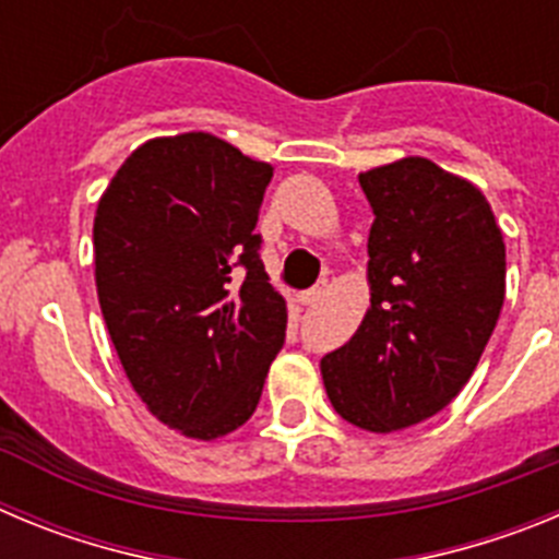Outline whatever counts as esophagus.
Returning a JSON list of instances; mask_svg holds the SVG:
<instances>
[{
    "instance_id": "esophagus-1",
    "label": "esophagus",
    "mask_w": 559,
    "mask_h": 559,
    "mask_svg": "<svg viewBox=\"0 0 559 559\" xmlns=\"http://www.w3.org/2000/svg\"><path fill=\"white\" fill-rule=\"evenodd\" d=\"M324 290H328V283L313 285V288H308V290H302V294H299V302H302V305L319 302V299H322V296H324Z\"/></svg>"
}]
</instances>
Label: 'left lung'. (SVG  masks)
<instances>
[{"label":"left lung","instance_id":"8db88e82","mask_svg":"<svg viewBox=\"0 0 559 559\" xmlns=\"http://www.w3.org/2000/svg\"><path fill=\"white\" fill-rule=\"evenodd\" d=\"M374 212L372 299L344 347L322 358L341 417L372 433L433 417L471 380L507 283V249L478 187L423 156L358 176Z\"/></svg>","mask_w":559,"mask_h":559}]
</instances>
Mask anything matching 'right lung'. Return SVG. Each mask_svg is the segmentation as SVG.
<instances>
[{"instance_id":"1","label":"right lung","mask_w":559,"mask_h":559,"mask_svg":"<svg viewBox=\"0 0 559 559\" xmlns=\"http://www.w3.org/2000/svg\"><path fill=\"white\" fill-rule=\"evenodd\" d=\"M271 165L212 133L140 145L95 215V283L133 392L192 439L254 414L288 308L260 260Z\"/></svg>"}]
</instances>
